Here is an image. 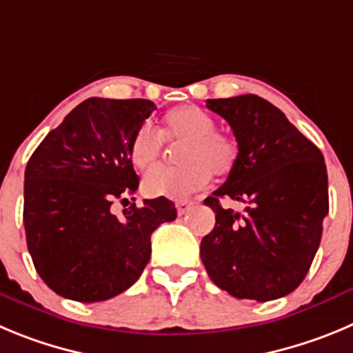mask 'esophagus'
Here are the masks:
<instances>
[{
	"label": "esophagus",
	"instance_id": "34e87169",
	"mask_svg": "<svg viewBox=\"0 0 353 353\" xmlns=\"http://www.w3.org/2000/svg\"><path fill=\"white\" fill-rule=\"evenodd\" d=\"M193 207V202H188V200H179V202L176 203V209H177V214H186L188 210L192 209Z\"/></svg>",
	"mask_w": 353,
	"mask_h": 353
}]
</instances>
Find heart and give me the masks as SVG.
Returning <instances> with one entry per match:
<instances>
[{
    "label": "heart",
    "mask_w": 353,
    "mask_h": 353,
    "mask_svg": "<svg viewBox=\"0 0 353 353\" xmlns=\"http://www.w3.org/2000/svg\"><path fill=\"white\" fill-rule=\"evenodd\" d=\"M163 139L184 143L177 153L183 167L160 169L146 176L143 192L151 199L186 200L209 186L212 172L226 176L235 169L240 148L233 136L216 130V120L199 106L170 110L161 121L160 134L144 123L136 130L128 146V157L136 169L148 172L160 160Z\"/></svg>",
    "instance_id": "heart-1"
}]
</instances>
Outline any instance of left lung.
Masks as SVG:
<instances>
[{"mask_svg":"<svg viewBox=\"0 0 353 353\" xmlns=\"http://www.w3.org/2000/svg\"><path fill=\"white\" fill-rule=\"evenodd\" d=\"M239 143L235 169L205 205L216 212L200 256L210 281L239 299L272 301L294 291L310 270L327 216L321 150L272 102L254 94L207 99ZM246 203L223 210L219 199Z\"/></svg>","mask_w":353,"mask_h":353,"instance_id":"obj_1","label":"left lung"}]
</instances>
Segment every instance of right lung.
Segmentation results:
<instances>
[{"label": "right lung", "instance_id": "obj_1", "mask_svg": "<svg viewBox=\"0 0 353 353\" xmlns=\"http://www.w3.org/2000/svg\"><path fill=\"white\" fill-rule=\"evenodd\" d=\"M154 110L146 99L90 97L29 158L28 249L43 282L62 298L95 303L127 291L150 261L151 233L176 219L167 199L132 203L121 217L111 210L139 186L128 146Z\"/></svg>", "mask_w": 353, "mask_h": 353}]
</instances>
